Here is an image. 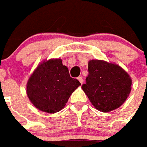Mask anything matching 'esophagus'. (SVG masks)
Masks as SVG:
<instances>
[{
    "mask_svg": "<svg viewBox=\"0 0 147 147\" xmlns=\"http://www.w3.org/2000/svg\"><path fill=\"white\" fill-rule=\"evenodd\" d=\"M78 80L80 81V83H81V84H82V83H83V78H82V77H81V76L78 77Z\"/></svg>",
    "mask_w": 147,
    "mask_h": 147,
    "instance_id": "1",
    "label": "esophagus"
}]
</instances>
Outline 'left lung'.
I'll list each match as a JSON object with an SVG mask.
<instances>
[{
  "mask_svg": "<svg viewBox=\"0 0 147 147\" xmlns=\"http://www.w3.org/2000/svg\"><path fill=\"white\" fill-rule=\"evenodd\" d=\"M88 72L82 88L97 109L108 113L125 102L131 92V80L120 66L92 60L88 63Z\"/></svg>",
  "mask_w": 147,
  "mask_h": 147,
  "instance_id": "1",
  "label": "left lung"
}]
</instances>
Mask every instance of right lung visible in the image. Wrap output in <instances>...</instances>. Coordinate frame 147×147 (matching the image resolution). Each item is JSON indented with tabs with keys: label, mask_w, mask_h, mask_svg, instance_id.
<instances>
[{
	"label": "right lung",
	"mask_w": 147,
	"mask_h": 147,
	"mask_svg": "<svg viewBox=\"0 0 147 147\" xmlns=\"http://www.w3.org/2000/svg\"><path fill=\"white\" fill-rule=\"evenodd\" d=\"M80 81L71 78L61 59L44 61L38 65L27 85V96L40 110L55 113L64 108Z\"/></svg>",
	"instance_id": "1"
}]
</instances>
